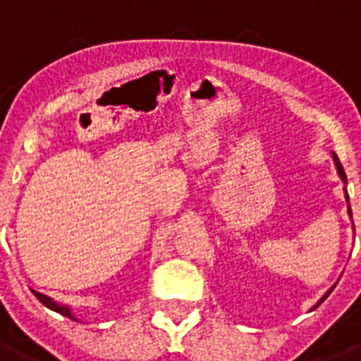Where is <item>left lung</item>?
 <instances>
[{
  "label": "left lung",
  "instance_id": "obj_1",
  "mask_svg": "<svg viewBox=\"0 0 361 361\" xmlns=\"http://www.w3.org/2000/svg\"><path fill=\"white\" fill-rule=\"evenodd\" d=\"M331 159H334V164H335V169H337V174H339V178H341V181H343V183H345V187H343V191H345V200H346V208H348V217H350L352 219V210H350V202H348V191H346V174H345V170H343V164H341L339 162V157L335 155L334 151H331ZM334 288L335 286H331V288H329V290L326 291V293H324V295L320 297V299H318V302H316L314 307H312V309H316V307H320L322 302L326 301L327 299V295H329V293H331V291H334ZM310 309V310H312Z\"/></svg>",
  "mask_w": 361,
  "mask_h": 361
}]
</instances>
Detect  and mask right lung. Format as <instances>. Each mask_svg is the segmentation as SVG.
Returning a JSON list of instances; mask_svg holds the SVG:
<instances>
[{"instance_id": "obj_1", "label": "right lung", "mask_w": 361, "mask_h": 361, "mask_svg": "<svg viewBox=\"0 0 361 361\" xmlns=\"http://www.w3.org/2000/svg\"><path fill=\"white\" fill-rule=\"evenodd\" d=\"M32 291H34V295L37 297V299H39V301L43 302V305H45L47 309L54 310V312H59V314L66 316V318H70V320L79 322V318H75V314L71 312V309H70V307H68V305H62V302H56V301H54V299H52V297L43 295V293H39V291H35V290H32Z\"/></svg>"}]
</instances>
